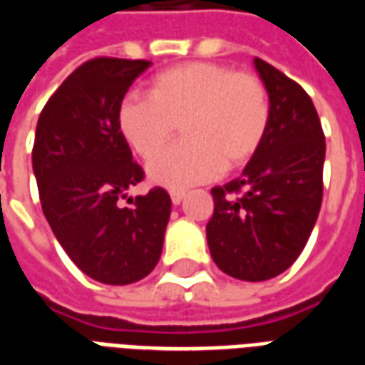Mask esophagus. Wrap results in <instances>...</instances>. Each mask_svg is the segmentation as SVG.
I'll return each mask as SVG.
<instances>
[{
    "mask_svg": "<svg viewBox=\"0 0 365 365\" xmlns=\"http://www.w3.org/2000/svg\"><path fill=\"white\" fill-rule=\"evenodd\" d=\"M170 197H172V203H174V205H180V203L183 201V197H185V191L182 190L170 191Z\"/></svg>",
    "mask_w": 365,
    "mask_h": 365,
    "instance_id": "1",
    "label": "esophagus"
}]
</instances>
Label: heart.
<instances>
[{"label":"heart","mask_w":365,"mask_h":365,"mask_svg":"<svg viewBox=\"0 0 365 365\" xmlns=\"http://www.w3.org/2000/svg\"><path fill=\"white\" fill-rule=\"evenodd\" d=\"M272 101L256 74L217 62H185L150 80L146 97L128 96L117 125L128 146L153 158L182 125L184 143L152 160L148 175L164 187L182 190L245 166L266 138Z\"/></svg>","instance_id":"obj_1"}]
</instances>
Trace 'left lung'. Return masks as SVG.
Segmentation results:
<instances>
[{"label": "left lung", "mask_w": 365, "mask_h": 365, "mask_svg": "<svg viewBox=\"0 0 365 365\" xmlns=\"http://www.w3.org/2000/svg\"><path fill=\"white\" fill-rule=\"evenodd\" d=\"M272 119L264 143L237 180L211 190L207 245L225 274L264 282L289 268L313 232L322 201L324 135L311 97L260 58Z\"/></svg>", "instance_id": "8db88e82"}]
</instances>
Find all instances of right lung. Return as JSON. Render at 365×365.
Segmentation results:
<instances>
[{
  "mask_svg": "<svg viewBox=\"0 0 365 365\" xmlns=\"http://www.w3.org/2000/svg\"><path fill=\"white\" fill-rule=\"evenodd\" d=\"M148 66V60H88L52 93L36 123L33 172L44 217L70 260L107 285L135 283L156 268L172 209L162 187L119 205L144 172L120 135L117 111Z\"/></svg>",
  "mask_w": 365,
  "mask_h": 365,
  "instance_id": "1",
  "label": "right lung"
}]
</instances>
